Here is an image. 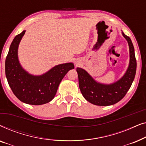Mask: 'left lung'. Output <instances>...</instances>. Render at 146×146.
Instances as JSON below:
<instances>
[{
    "label": "left lung",
    "instance_id": "left-lung-1",
    "mask_svg": "<svg viewBox=\"0 0 146 146\" xmlns=\"http://www.w3.org/2000/svg\"><path fill=\"white\" fill-rule=\"evenodd\" d=\"M122 35L128 42L129 47V65L126 73L121 78L110 85L98 83L84 70L77 68L79 87L84 98L97 106H110L120 101L131 87L136 72V59L134 48L131 39L124 33Z\"/></svg>",
    "mask_w": 146,
    "mask_h": 146
}]
</instances>
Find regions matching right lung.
Here are the masks:
<instances>
[{
  "mask_svg": "<svg viewBox=\"0 0 146 146\" xmlns=\"http://www.w3.org/2000/svg\"><path fill=\"white\" fill-rule=\"evenodd\" d=\"M25 31L17 35L12 42L6 58L5 73L8 83L18 99L32 105L50 102L55 96L64 76L74 66L72 63L56 66L44 74L35 76L24 70L18 60V47Z\"/></svg>",
  "mask_w": 146,
  "mask_h": 146,
  "instance_id": "1",
  "label": "right lung"
}]
</instances>
